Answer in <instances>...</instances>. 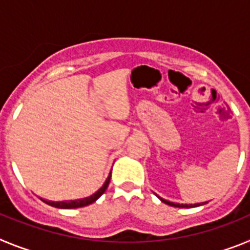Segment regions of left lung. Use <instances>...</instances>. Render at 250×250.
Returning a JSON list of instances; mask_svg holds the SVG:
<instances>
[{
  "label": "left lung",
  "mask_w": 250,
  "mask_h": 250,
  "mask_svg": "<svg viewBox=\"0 0 250 250\" xmlns=\"http://www.w3.org/2000/svg\"><path fill=\"white\" fill-rule=\"evenodd\" d=\"M158 198L161 200V202L165 203V204L170 205V207H175V208H194V207H200V205H204L208 203L205 202V203H196V204H179V203H173V202H169V200L163 199V198H160V196H158Z\"/></svg>",
  "instance_id": "8db88e82"
}]
</instances>
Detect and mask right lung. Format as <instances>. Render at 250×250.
Wrapping results in <instances>:
<instances>
[{
	"label": "right lung",
	"instance_id": "obj_1",
	"mask_svg": "<svg viewBox=\"0 0 250 250\" xmlns=\"http://www.w3.org/2000/svg\"><path fill=\"white\" fill-rule=\"evenodd\" d=\"M110 178H111V173L109 174V176H107V179H106L105 183L103 184V187H101L98 191H95L92 195L86 196V198H83V199L65 200V202H52V200H45V199H41V200H42L43 203H46V204L51 205V207L59 208V209H75V208L86 207V205H90L94 202H96V200H98L104 193H105V190L107 189V187H109Z\"/></svg>",
	"mask_w": 250,
	"mask_h": 250
}]
</instances>
